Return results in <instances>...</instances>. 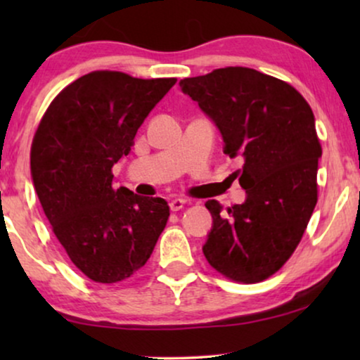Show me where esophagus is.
I'll list each match as a JSON object with an SVG mask.
<instances>
[{"label": "esophagus", "mask_w": 360, "mask_h": 360, "mask_svg": "<svg viewBox=\"0 0 360 360\" xmlns=\"http://www.w3.org/2000/svg\"><path fill=\"white\" fill-rule=\"evenodd\" d=\"M185 205H186V201H185V200H181V198H175V200H172L170 203H169V206H170V210H172V211H180L181 208H184Z\"/></svg>", "instance_id": "esophagus-1"}]
</instances>
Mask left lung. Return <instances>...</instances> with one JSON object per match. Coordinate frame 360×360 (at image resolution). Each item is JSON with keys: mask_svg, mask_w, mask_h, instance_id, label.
<instances>
[{"mask_svg": "<svg viewBox=\"0 0 360 360\" xmlns=\"http://www.w3.org/2000/svg\"><path fill=\"white\" fill-rule=\"evenodd\" d=\"M180 86L218 126L224 154L243 160L231 176L248 193L226 211L206 201L213 229L205 257L226 278L262 282L292 257L318 201L323 150L311 108L287 82L248 67L216 68Z\"/></svg>", "mask_w": 360, "mask_h": 360, "instance_id": "1", "label": "left lung"}]
</instances>
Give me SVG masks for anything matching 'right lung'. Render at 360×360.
I'll use <instances>...</instances> for the list:
<instances>
[{
    "mask_svg": "<svg viewBox=\"0 0 360 360\" xmlns=\"http://www.w3.org/2000/svg\"><path fill=\"white\" fill-rule=\"evenodd\" d=\"M176 78L96 70L63 88L31 146L36 193L73 265L98 283L129 278L149 260L170 208L112 186V165Z\"/></svg>",
    "mask_w": 360,
    "mask_h": 360,
    "instance_id": "right-lung-1",
    "label": "right lung"
}]
</instances>
